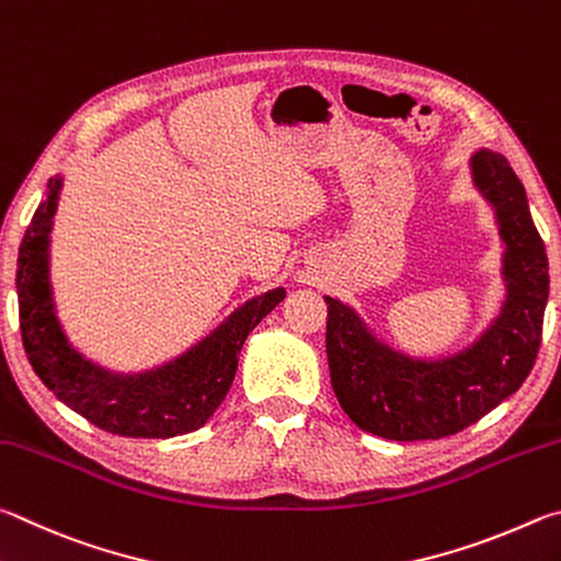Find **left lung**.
<instances>
[{"mask_svg":"<svg viewBox=\"0 0 561 561\" xmlns=\"http://www.w3.org/2000/svg\"><path fill=\"white\" fill-rule=\"evenodd\" d=\"M476 192L490 204L503 243L505 296L495 318L454 355L411 357L375 335L359 312L328 302L330 381L355 424L389 440L454 436L523 387L535 365L549 298L545 243L523 182L500 152L470 154Z\"/></svg>","mask_w":561,"mask_h":561,"instance_id":"8db88e82","label":"left lung"}]
</instances>
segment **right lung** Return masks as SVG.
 <instances>
[{
  "label": "right lung",
  "instance_id": "obj_1",
  "mask_svg": "<svg viewBox=\"0 0 561 561\" xmlns=\"http://www.w3.org/2000/svg\"><path fill=\"white\" fill-rule=\"evenodd\" d=\"M46 186L48 194L34 211L16 261L19 328L38 379L58 401L107 434L172 438L202 428L229 394L249 332L286 298V288L245 300L209 335L162 365L142 371L107 369L68 342L56 316L51 229L64 176H51Z\"/></svg>",
  "mask_w": 561,
  "mask_h": 561
}]
</instances>
